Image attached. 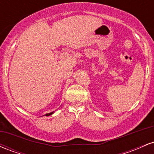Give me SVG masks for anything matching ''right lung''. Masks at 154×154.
<instances>
[{
  "label": "right lung",
  "mask_w": 154,
  "mask_h": 154,
  "mask_svg": "<svg viewBox=\"0 0 154 154\" xmlns=\"http://www.w3.org/2000/svg\"><path fill=\"white\" fill-rule=\"evenodd\" d=\"M54 111H52V112H51V113H48V114H45V115H44V116H51V115H52L53 114H54Z\"/></svg>",
  "instance_id": "obj_1"
}]
</instances>
